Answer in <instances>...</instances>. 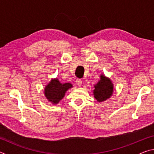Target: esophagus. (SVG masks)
<instances>
[{
	"label": "esophagus",
	"mask_w": 154,
	"mask_h": 154,
	"mask_svg": "<svg viewBox=\"0 0 154 154\" xmlns=\"http://www.w3.org/2000/svg\"><path fill=\"white\" fill-rule=\"evenodd\" d=\"M76 82H77V86H79V87L82 86V79H77V81H76Z\"/></svg>",
	"instance_id": "obj_1"
}]
</instances>
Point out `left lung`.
Returning a JSON list of instances; mask_svg holds the SVG:
<instances>
[{"instance_id": "8db88e82", "label": "left lung", "mask_w": 154, "mask_h": 154, "mask_svg": "<svg viewBox=\"0 0 154 154\" xmlns=\"http://www.w3.org/2000/svg\"><path fill=\"white\" fill-rule=\"evenodd\" d=\"M94 90H93L94 97L99 103L104 102L113 95V83L110 78L101 74L100 80L94 85Z\"/></svg>"}]
</instances>
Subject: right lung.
Listing matches in <instances>:
<instances>
[{
	"mask_svg": "<svg viewBox=\"0 0 154 154\" xmlns=\"http://www.w3.org/2000/svg\"><path fill=\"white\" fill-rule=\"evenodd\" d=\"M72 88L70 83H60L58 78L51 79L44 88V94L49 102L57 105L64 97L68 90Z\"/></svg>",
	"mask_w": 154,
	"mask_h": 154,
	"instance_id": "obj_1",
	"label": "right lung"
}]
</instances>
